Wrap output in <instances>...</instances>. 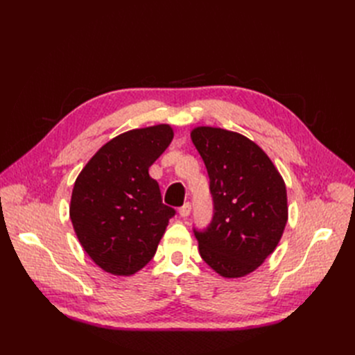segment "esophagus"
I'll use <instances>...</instances> for the list:
<instances>
[{"label": "esophagus", "instance_id": "obj_1", "mask_svg": "<svg viewBox=\"0 0 355 355\" xmlns=\"http://www.w3.org/2000/svg\"><path fill=\"white\" fill-rule=\"evenodd\" d=\"M189 213H191V202H185L184 206L179 209V214L182 218H188Z\"/></svg>", "mask_w": 355, "mask_h": 355}]
</instances>
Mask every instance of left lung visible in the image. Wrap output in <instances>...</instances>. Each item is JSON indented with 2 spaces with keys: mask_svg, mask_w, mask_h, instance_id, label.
Returning a JSON list of instances; mask_svg holds the SVG:
<instances>
[{
  "mask_svg": "<svg viewBox=\"0 0 355 355\" xmlns=\"http://www.w3.org/2000/svg\"><path fill=\"white\" fill-rule=\"evenodd\" d=\"M210 179L213 218L194 228L200 254L227 278L253 272L280 241L287 223L286 184L262 149L219 127L191 132Z\"/></svg>",
  "mask_w": 355,
  "mask_h": 355,
  "instance_id": "obj_1",
  "label": "left lung"
}]
</instances>
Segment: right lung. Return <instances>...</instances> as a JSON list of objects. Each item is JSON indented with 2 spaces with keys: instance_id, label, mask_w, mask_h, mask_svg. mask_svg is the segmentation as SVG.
<instances>
[{
  "instance_id": "add662e5",
  "label": "right lung",
  "mask_w": 355,
  "mask_h": 355,
  "mask_svg": "<svg viewBox=\"0 0 355 355\" xmlns=\"http://www.w3.org/2000/svg\"><path fill=\"white\" fill-rule=\"evenodd\" d=\"M173 139L168 124L136 128L105 144L81 170L69 216L93 262L132 275L153 259L175 209L163 204L149 167Z\"/></svg>"
}]
</instances>
